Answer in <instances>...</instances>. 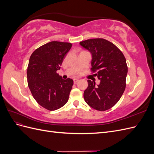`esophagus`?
Returning a JSON list of instances; mask_svg holds the SVG:
<instances>
[{
	"label": "esophagus",
	"mask_w": 154,
	"mask_h": 154,
	"mask_svg": "<svg viewBox=\"0 0 154 154\" xmlns=\"http://www.w3.org/2000/svg\"><path fill=\"white\" fill-rule=\"evenodd\" d=\"M74 83H76V82H78L79 81V79L78 78H74Z\"/></svg>",
	"instance_id": "34e87169"
}]
</instances>
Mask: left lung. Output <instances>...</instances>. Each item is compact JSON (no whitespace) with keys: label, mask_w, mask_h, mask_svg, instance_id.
Here are the masks:
<instances>
[{"label":"left lung","mask_w":154,"mask_h":154,"mask_svg":"<svg viewBox=\"0 0 154 154\" xmlns=\"http://www.w3.org/2000/svg\"><path fill=\"white\" fill-rule=\"evenodd\" d=\"M92 54V71L100 80L99 85L88 80L83 93L86 103L99 111L109 110L123 95L126 87L128 67L123 54L110 42L94 38L80 43Z\"/></svg>","instance_id":"8db88e82"}]
</instances>
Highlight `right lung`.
Instances as JSON below:
<instances>
[{"label":"right lung","instance_id":"right-lung-1","mask_svg":"<svg viewBox=\"0 0 154 154\" xmlns=\"http://www.w3.org/2000/svg\"><path fill=\"white\" fill-rule=\"evenodd\" d=\"M71 47V43L50 42L30 57L27 70L28 87L37 103L49 110L61 108L69 100L73 80H63L57 71Z\"/></svg>","mask_w":154,"mask_h":154}]
</instances>
